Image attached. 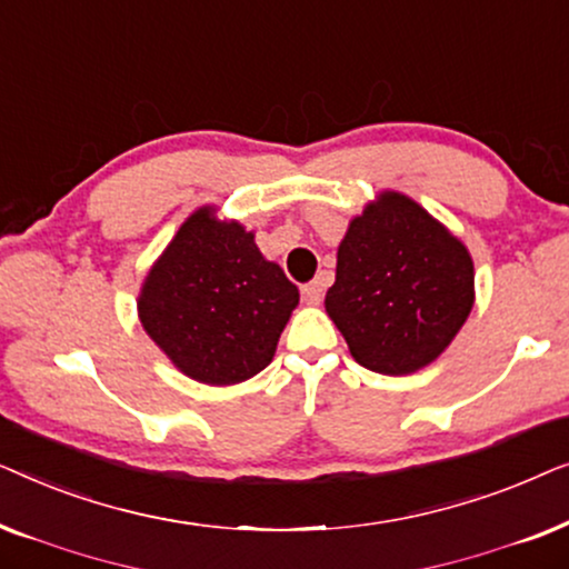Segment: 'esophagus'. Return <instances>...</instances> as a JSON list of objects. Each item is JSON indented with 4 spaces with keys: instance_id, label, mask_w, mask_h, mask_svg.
<instances>
[{
    "instance_id": "obj_1",
    "label": "esophagus",
    "mask_w": 569,
    "mask_h": 569,
    "mask_svg": "<svg viewBox=\"0 0 569 569\" xmlns=\"http://www.w3.org/2000/svg\"><path fill=\"white\" fill-rule=\"evenodd\" d=\"M323 287H326V277H316L313 282H308L302 287V300L310 302V306H318L323 298Z\"/></svg>"
}]
</instances>
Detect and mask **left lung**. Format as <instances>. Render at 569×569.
<instances>
[{"label": "left lung", "mask_w": 569, "mask_h": 569, "mask_svg": "<svg viewBox=\"0 0 569 569\" xmlns=\"http://www.w3.org/2000/svg\"><path fill=\"white\" fill-rule=\"evenodd\" d=\"M473 308L466 246L399 191L349 222L326 313L362 368L409 376L446 352Z\"/></svg>", "instance_id": "1"}]
</instances>
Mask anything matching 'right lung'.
Masks as SVG:
<instances>
[{"label":"right lung","mask_w":569,"mask_h":569,"mask_svg":"<svg viewBox=\"0 0 569 569\" xmlns=\"http://www.w3.org/2000/svg\"><path fill=\"white\" fill-rule=\"evenodd\" d=\"M300 292L253 232L201 207L147 271L144 331L186 376L209 386L253 378L271 362Z\"/></svg>","instance_id":"right-lung-1"}]
</instances>
